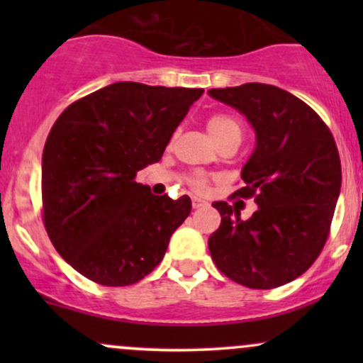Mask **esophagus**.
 Returning <instances> with one entry per match:
<instances>
[{
	"label": "esophagus",
	"instance_id": "esophagus-1",
	"mask_svg": "<svg viewBox=\"0 0 363 363\" xmlns=\"http://www.w3.org/2000/svg\"><path fill=\"white\" fill-rule=\"evenodd\" d=\"M205 205H206V203L201 201V199H198V198L193 199V208H194V210H198V208H201V206H205Z\"/></svg>",
	"mask_w": 363,
	"mask_h": 363
}]
</instances>
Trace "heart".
I'll return each mask as SVG.
<instances>
[{
  "mask_svg": "<svg viewBox=\"0 0 363 363\" xmlns=\"http://www.w3.org/2000/svg\"><path fill=\"white\" fill-rule=\"evenodd\" d=\"M206 131L210 138L215 141V145L227 143V141H235L240 143L242 138V123L235 116L225 114V112H216L206 119ZM184 181L189 189H193L198 194H206L211 191L215 179L208 176L205 172H191L186 174Z\"/></svg>",
  "mask_w": 363,
  "mask_h": 363,
  "instance_id": "heart-1",
  "label": "heart"
}]
</instances>
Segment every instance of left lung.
Instances as JSON below:
<instances>
[{"instance_id":"1","label":"left lung","mask_w":363,"mask_h":363,"mask_svg":"<svg viewBox=\"0 0 363 363\" xmlns=\"http://www.w3.org/2000/svg\"><path fill=\"white\" fill-rule=\"evenodd\" d=\"M208 94L242 112L257 138L245 186L230 196L254 198L257 210L240 220L237 203H213L222 223L208 249L230 280L277 289L306 273L326 244L341 187L338 148L318 112L290 91L244 83Z\"/></svg>"}]
</instances>
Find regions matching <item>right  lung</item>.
<instances>
[{
  "label": "right lung",
  "mask_w": 363,
  "mask_h": 363,
  "mask_svg": "<svg viewBox=\"0 0 363 363\" xmlns=\"http://www.w3.org/2000/svg\"><path fill=\"white\" fill-rule=\"evenodd\" d=\"M203 89L118 82L69 104L43 153V220L56 251L89 280L126 286L162 261L189 196H155L136 174L164 155Z\"/></svg>",
  "instance_id": "obj_1"
}]
</instances>
